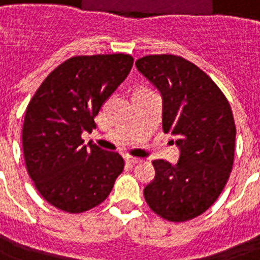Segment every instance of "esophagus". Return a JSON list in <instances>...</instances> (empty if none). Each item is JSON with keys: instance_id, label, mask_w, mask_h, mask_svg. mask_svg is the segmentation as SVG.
I'll list each match as a JSON object with an SVG mask.
<instances>
[{"instance_id": "esophagus-1", "label": "esophagus", "mask_w": 260, "mask_h": 260, "mask_svg": "<svg viewBox=\"0 0 260 260\" xmlns=\"http://www.w3.org/2000/svg\"><path fill=\"white\" fill-rule=\"evenodd\" d=\"M125 160L128 163H132V165H136V163L142 162V159L140 158H135V156H131V155H126Z\"/></svg>"}]
</instances>
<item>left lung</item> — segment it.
<instances>
[{"instance_id": "1", "label": "left lung", "mask_w": 260, "mask_h": 260, "mask_svg": "<svg viewBox=\"0 0 260 260\" xmlns=\"http://www.w3.org/2000/svg\"><path fill=\"white\" fill-rule=\"evenodd\" d=\"M136 69L162 95L163 131L179 148L177 165L158 159L144 198L155 213L174 222L208 210L224 189L234 165L235 128L230 102L217 85L189 60L148 55Z\"/></svg>"}]
</instances>
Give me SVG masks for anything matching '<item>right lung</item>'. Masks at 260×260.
I'll return each mask as SVG.
<instances>
[{
  "label": "right lung",
  "instance_id": "1",
  "mask_svg": "<svg viewBox=\"0 0 260 260\" xmlns=\"http://www.w3.org/2000/svg\"><path fill=\"white\" fill-rule=\"evenodd\" d=\"M125 54L74 56L47 77L28 104L22 125L26 170L42 197L67 213L100 205L113 189L124 159L89 142L104 102L128 77Z\"/></svg>",
  "mask_w": 260,
  "mask_h": 260
}]
</instances>
